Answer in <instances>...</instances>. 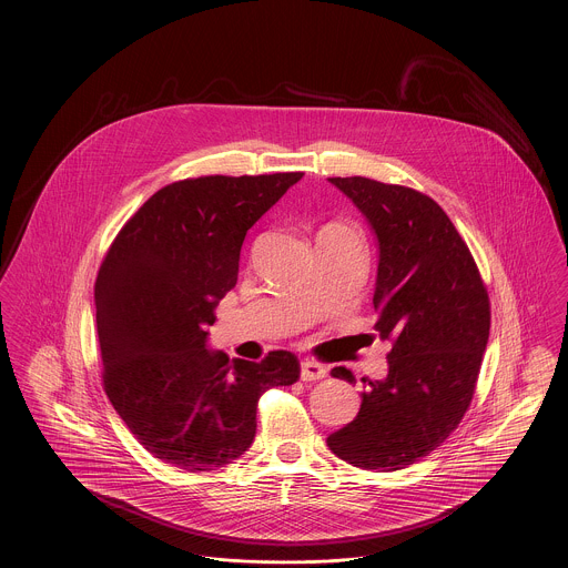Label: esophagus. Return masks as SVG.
Returning <instances> with one entry per match:
<instances>
[{
  "instance_id": "1",
  "label": "esophagus",
  "mask_w": 568,
  "mask_h": 568,
  "mask_svg": "<svg viewBox=\"0 0 568 568\" xmlns=\"http://www.w3.org/2000/svg\"><path fill=\"white\" fill-rule=\"evenodd\" d=\"M326 374H328V369L315 361H303V365H301V378L305 383L322 381V378H326Z\"/></svg>"
}]
</instances>
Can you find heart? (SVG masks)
Returning a JSON list of instances; mask_svg holds the SVG:
<instances>
[{"label": "heart", "mask_w": 568, "mask_h": 568, "mask_svg": "<svg viewBox=\"0 0 568 568\" xmlns=\"http://www.w3.org/2000/svg\"><path fill=\"white\" fill-rule=\"evenodd\" d=\"M337 226H344V229H348L346 224H331V226H326V229H337Z\"/></svg>", "instance_id": "b5f03b06"}]
</instances>
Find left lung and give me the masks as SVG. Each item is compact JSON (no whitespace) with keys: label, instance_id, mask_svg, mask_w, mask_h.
Here are the masks:
<instances>
[{"label":"left lung","instance_id":"1","mask_svg":"<svg viewBox=\"0 0 568 568\" xmlns=\"http://www.w3.org/2000/svg\"><path fill=\"white\" fill-rule=\"evenodd\" d=\"M369 220L381 248L376 331L389 374L365 381L358 415L326 438L352 467L397 471L435 452L474 399L490 331L480 270L430 196L367 176H331ZM356 383L346 367L331 372Z\"/></svg>","mask_w":568,"mask_h":568}]
</instances>
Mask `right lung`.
I'll return each instance as SVG.
<instances>
[{
	"mask_svg": "<svg viewBox=\"0 0 568 568\" xmlns=\"http://www.w3.org/2000/svg\"><path fill=\"white\" fill-rule=\"evenodd\" d=\"M303 173L207 175L158 190L110 244L94 283L103 389L138 443L176 469L214 471L257 433V402L301 378L287 349L260 363L205 348L235 287L246 231Z\"/></svg>",
	"mask_w": 568,
	"mask_h": 568,
	"instance_id": "right-lung-1",
	"label": "right lung"
}]
</instances>
